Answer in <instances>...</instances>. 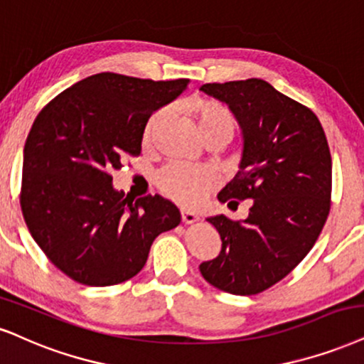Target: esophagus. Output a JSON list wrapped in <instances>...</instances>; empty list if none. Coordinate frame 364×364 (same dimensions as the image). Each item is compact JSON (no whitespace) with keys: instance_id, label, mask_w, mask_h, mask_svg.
<instances>
[{"instance_id":"esophagus-1","label":"esophagus","mask_w":364,"mask_h":364,"mask_svg":"<svg viewBox=\"0 0 364 364\" xmlns=\"http://www.w3.org/2000/svg\"><path fill=\"white\" fill-rule=\"evenodd\" d=\"M197 218L194 213H191V210H182V223L183 224H194L197 221Z\"/></svg>"}]
</instances>
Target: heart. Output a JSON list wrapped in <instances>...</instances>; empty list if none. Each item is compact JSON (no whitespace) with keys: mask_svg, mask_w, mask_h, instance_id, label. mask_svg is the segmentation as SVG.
<instances>
[{"mask_svg":"<svg viewBox=\"0 0 364 364\" xmlns=\"http://www.w3.org/2000/svg\"><path fill=\"white\" fill-rule=\"evenodd\" d=\"M187 111L196 121L197 129L203 138L208 134H226L231 138L235 133V116L221 102L196 97L187 105ZM161 119H164V111L151 116L145 129V140H150ZM155 182L165 196L183 208H197L204 200L205 194L214 187L213 175L205 170L183 164H170L161 168L156 173Z\"/></svg>","mask_w":364,"mask_h":364,"instance_id":"obj_1","label":"heart"}]
</instances>
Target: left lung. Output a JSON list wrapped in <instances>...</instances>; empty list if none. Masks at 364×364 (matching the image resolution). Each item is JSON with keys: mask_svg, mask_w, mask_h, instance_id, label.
<instances>
[{"mask_svg": "<svg viewBox=\"0 0 364 364\" xmlns=\"http://www.w3.org/2000/svg\"><path fill=\"white\" fill-rule=\"evenodd\" d=\"M200 91L226 102L243 134L235 178L218 199L248 218H209L221 251L199 270L216 289L255 295L289 275L316 243L329 214L333 160L321 121L262 79L204 84Z\"/></svg>", "mask_w": 364, "mask_h": 364, "instance_id": "8db88e82", "label": "left lung"}]
</instances>
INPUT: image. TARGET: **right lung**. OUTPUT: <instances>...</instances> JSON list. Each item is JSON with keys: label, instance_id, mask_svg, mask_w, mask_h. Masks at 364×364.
Listing matches in <instances>:
<instances>
[{"label": "right lung", "instance_id": "1", "mask_svg": "<svg viewBox=\"0 0 364 364\" xmlns=\"http://www.w3.org/2000/svg\"><path fill=\"white\" fill-rule=\"evenodd\" d=\"M187 84L101 73L53 97L31 124L21 210L37 245L73 280L91 287L129 280L145 267L155 237L181 223L164 197L128 200L111 173L127 155H140L148 118Z\"/></svg>", "mask_w": 364, "mask_h": 364}]
</instances>
